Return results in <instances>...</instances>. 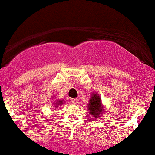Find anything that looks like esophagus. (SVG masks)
<instances>
[{
  "mask_svg": "<svg viewBox=\"0 0 155 155\" xmlns=\"http://www.w3.org/2000/svg\"><path fill=\"white\" fill-rule=\"evenodd\" d=\"M71 102L73 104H75V105H77V104H78L79 100L78 98H73L71 100Z\"/></svg>",
  "mask_w": 155,
  "mask_h": 155,
  "instance_id": "obj_1",
  "label": "esophagus"
}]
</instances>
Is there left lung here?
I'll list each match as a JSON object with an SVG mask.
<instances>
[{
	"label": "left lung",
	"mask_w": 155,
	"mask_h": 155,
	"mask_svg": "<svg viewBox=\"0 0 155 155\" xmlns=\"http://www.w3.org/2000/svg\"><path fill=\"white\" fill-rule=\"evenodd\" d=\"M88 110L93 117L98 118L105 112V107L101 103V99L97 93L93 92L88 102Z\"/></svg>",
	"instance_id": "left-lung-1"
}]
</instances>
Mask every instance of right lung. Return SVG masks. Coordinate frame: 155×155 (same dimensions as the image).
Wrapping results in <instances>:
<instances>
[{"label": "right lung", "mask_w": 155, "mask_h": 155, "mask_svg": "<svg viewBox=\"0 0 155 155\" xmlns=\"http://www.w3.org/2000/svg\"><path fill=\"white\" fill-rule=\"evenodd\" d=\"M63 102H64V100H62V99H60V100H55V101H54V102H53V105H54V106L55 107V108H58V106H60L61 105H62Z\"/></svg>", "instance_id": "add662e5"}]
</instances>
